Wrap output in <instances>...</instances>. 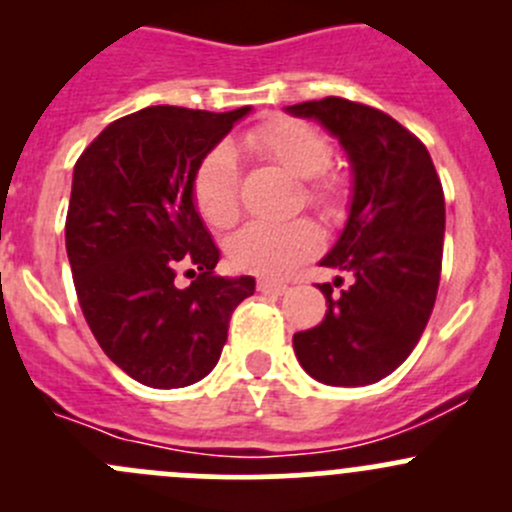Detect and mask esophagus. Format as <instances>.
Wrapping results in <instances>:
<instances>
[{
	"mask_svg": "<svg viewBox=\"0 0 512 512\" xmlns=\"http://www.w3.org/2000/svg\"><path fill=\"white\" fill-rule=\"evenodd\" d=\"M257 289H260V292H275V294H282V292H287V285L285 282H277V280H265V277H262V280H257Z\"/></svg>",
	"mask_w": 512,
	"mask_h": 512,
	"instance_id": "1",
	"label": "esophagus"
}]
</instances>
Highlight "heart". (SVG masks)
<instances>
[{
    "mask_svg": "<svg viewBox=\"0 0 512 512\" xmlns=\"http://www.w3.org/2000/svg\"><path fill=\"white\" fill-rule=\"evenodd\" d=\"M245 146L270 163L285 168L289 175L312 180L307 200L329 210L337 200L332 183L314 180L327 173L332 163V146L309 123L277 116L260 123L245 136ZM193 200L198 213L210 227H227L240 215V170L230 146H218L203 158L193 178ZM319 245L314 225H265L242 227L230 240V260L237 267L260 275H285L294 265L307 260Z\"/></svg>",
    "mask_w": 512,
    "mask_h": 512,
    "instance_id": "1",
    "label": "heart"
}]
</instances>
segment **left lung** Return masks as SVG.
<instances>
[{"mask_svg": "<svg viewBox=\"0 0 512 512\" xmlns=\"http://www.w3.org/2000/svg\"><path fill=\"white\" fill-rule=\"evenodd\" d=\"M285 111L337 138L352 168L347 223L319 265L349 272L354 285L339 297L319 285L329 309L322 324L294 334V354L322 384H374L414 352L433 312L446 232L441 180L426 146L384 111L339 96Z\"/></svg>", "mask_w": 512, "mask_h": 512, "instance_id": "left-lung-1", "label": "left lung"}]
</instances>
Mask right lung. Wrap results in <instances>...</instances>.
Segmentation results:
<instances>
[{
    "label": "right lung",
    "instance_id": "add662e5",
    "mask_svg": "<svg viewBox=\"0 0 512 512\" xmlns=\"http://www.w3.org/2000/svg\"><path fill=\"white\" fill-rule=\"evenodd\" d=\"M148 106L108 123L71 180L66 255L98 347L131 379L183 389L205 379L255 277L213 275L220 260L193 200L203 158L250 113ZM180 269L195 276L174 285Z\"/></svg>",
    "mask_w": 512,
    "mask_h": 512
}]
</instances>
